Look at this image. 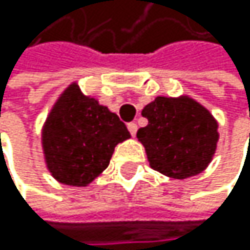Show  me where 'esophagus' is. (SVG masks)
<instances>
[{
  "mask_svg": "<svg viewBox=\"0 0 250 250\" xmlns=\"http://www.w3.org/2000/svg\"><path fill=\"white\" fill-rule=\"evenodd\" d=\"M127 129H129L130 135L135 136V135H136V130H138V126H136L135 123H129V124H127Z\"/></svg>",
  "mask_w": 250,
  "mask_h": 250,
  "instance_id": "obj_1",
  "label": "esophagus"
}]
</instances>
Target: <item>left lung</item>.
<instances>
[{
  "mask_svg": "<svg viewBox=\"0 0 250 250\" xmlns=\"http://www.w3.org/2000/svg\"><path fill=\"white\" fill-rule=\"evenodd\" d=\"M141 114L148 124L136 138L154 171L185 180L207 169L217 148L219 123L206 106L188 94L157 96Z\"/></svg>",
  "mask_w": 250,
  "mask_h": 250,
  "instance_id": "left-lung-1",
  "label": "left lung"
}]
</instances>
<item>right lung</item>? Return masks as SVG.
Returning a JSON list of instances; mask_svg holds the SVG:
<instances>
[{
  "label": "right lung",
  "mask_w": 250,
  "mask_h": 250,
  "mask_svg": "<svg viewBox=\"0 0 250 250\" xmlns=\"http://www.w3.org/2000/svg\"><path fill=\"white\" fill-rule=\"evenodd\" d=\"M129 138L117 114L72 82L55 100L42 127L46 168L58 183L85 188L108 168L115 147Z\"/></svg>",
  "instance_id": "obj_1"
}]
</instances>
